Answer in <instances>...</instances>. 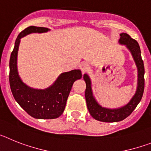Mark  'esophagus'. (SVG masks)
Here are the masks:
<instances>
[{
  "label": "esophagus",
  "mask_w": 151,
  "mask_h": 151,
  "mask_svg": "<svg viewBox=\"0 0 151 151\" xmlns=\"http://www.w3.org/2000/svg\"><path fill=\"white\" fill-rule=\"evenodd\" d=\"M79 67L80 69H81V70H82L83 74L85 73H86V72L88 71V69H89V66L87 63H82L79 65Z\"/></svg>",
  "instance_id": "esophagus-1"
}]
</instances>
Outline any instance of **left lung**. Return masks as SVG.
<instances>
[{"label": "left lung", "mask_w": 151, "mask_h": 151, "mask_svg": "<svg viewBox=\"0 0 151 151\" xmlns=\"http://www.w3.org/2000/svg\"><path fill=\"white\" fill-rule=\"evenodd\" d=\"M119 43L125 45L134 59L135 65L138 69V82L137 88L133 97L129 102L124 106L119 108H106L98 104L94 97L91 88V81L88 74H84L83 78L86 83L85 90V99L87 107L91 116L96 120L105 122H116L125 119L129 116L137 105L141 101L143 96L145 89V66L144 62L141 59V49L138 43L134 39L132 38L126 33H121Z\"/></svg>", "instance_id": "obj_1"}]
</instances>
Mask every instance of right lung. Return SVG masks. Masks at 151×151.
<instances>
[{"mask_svg":"<svg viewBox=\"0 0 151 151\" xmlns=\"http://www.w3.org/2000/svg\"><path fill=\"white\" fill-rule=\"evenodd\" d=\"M50 31L45 27L29 26L21 32L15 41L10 59V80L12 94L19 105L35 119H51L62 115L75 81L82 78L80 69H73L60 75L55 82L45 89L33 88L22 82L17 69V55L20 39L31 33Z\"/></svg>","mask_w":151,"mask_h":151,"instance_id":"1","label":"right lung"}]
</instances>
